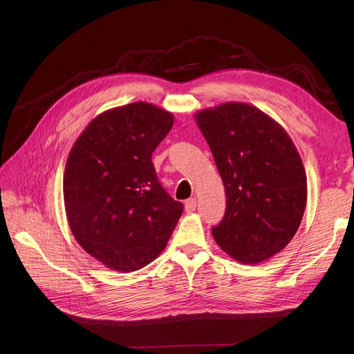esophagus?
I'll list each match as a JSON object with an SVG mask.
<instances>
[{
    "instance_id": "1",
    "label": "esophagus",
    "mask_w": 354,
    "mask_h": 354,
    "mask_svg": "<svg viewBox=\"0 0 354 354\" xmlns=\"http://www.w3.org/2000/svg\"><path fill=\"white\" fill-rule=\"evenodd\" d=\"M185 209H186V212H194L195 209H196V199L195 198H190V199H187L186 201V203H185Z\"/></svg>"
}]
</instances>
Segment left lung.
<instances>
[{"instance_id":"obj_1","label":"left lung","mask_w":354,"mask_h":354,"mask_svg":"<svg viewBox=\"0 0 354 354\" xmlns=\"http://www.w3.org/2000/svg\"><path fill=\"white\" fill-rule=\"evenodd\" d=\"M196 122L226 189V211L212 236L234 260L261 263L283 250L301 223V158L283 128L251 104L201 111Z\"/></svg>"}]
</instances>
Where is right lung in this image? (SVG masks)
I'll use <instances>...</instances> for the list:
<instances>
[{
    "label": "right lung",
    "instance_id": "1",
    "mask_svg": "<svg viewBox=\"0 0 354 354\" xmlns=\"http://www.w3.org/2000/svg\"><path fill=\"white\" fill-rule=\"evenodd\" d=\"M173 115L136 102L99 115L75 142L63 196L75 239L118 272H134L164 251L183 212L159 183L152 153Z\"/></svg>",
    "mask_w": 354,
    "mask_h": 354
}]
</instances>
